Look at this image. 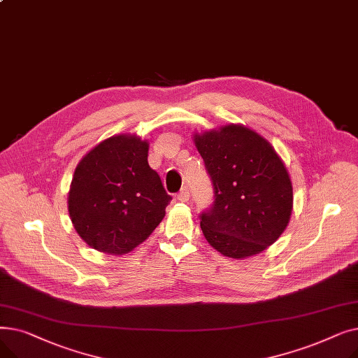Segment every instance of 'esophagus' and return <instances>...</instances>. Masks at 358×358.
Listing matches in <instances>:
<instances>
[{
	"mask_svg": "<svg viewBox=\"0 0 358 358\" xmlns=\"http://www.w3.org/2000/svg\"><path fill=\"white\" fill-rule=\"evenodd\" d=\"M177 199H178L180 201H182V203H187V201L190 200V190L187 189V187H184V189H181L180 193L177 194Z\"/></svg>",
	"mask_w": 358,
	"mask_h": 358,
	"instance_id": "obj_1",
	"label": "esophagus"
}]
</instances>
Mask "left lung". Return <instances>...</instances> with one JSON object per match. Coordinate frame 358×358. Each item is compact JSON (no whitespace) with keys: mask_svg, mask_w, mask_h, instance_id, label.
Masks as SVG:
<instances>
[{"mask_svg":"<svg viewBox=\"0 0 358 358\" xmlns=\"http://www.w3.org/2000/svg\"><path fill=\"white\" fill-rule=\"evenodd\" d=\"M194 143L215 190L213 206L200 216L204 238L236 259L273 245L289 224L293 187L271 143L234 123L194 134Z\"/></svg>","mask_w":358,"mask_h":358,"instance_id":"1","label":"left lung"}]
</instances>
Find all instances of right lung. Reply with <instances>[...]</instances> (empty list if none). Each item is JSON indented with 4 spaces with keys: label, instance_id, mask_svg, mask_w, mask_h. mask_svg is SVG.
<instances>
[{
    "label": "right lung",
    "instance_id": "add662e5",
    "mask_svg": "<svg viewBox=\"0 0 358 358\" xmlns=\"http://www.w3.org/2000/svg\"><path fill=\"white\" fill-rule=\"evenodd\" d=\"M148 141L116 135L78 162L68 193L69 217L88 247L124 255L149 238L171 201L148 164Z\"/></svg>",
    "mask_w": 358,
    "mask_h": 358
}]
</instances>
